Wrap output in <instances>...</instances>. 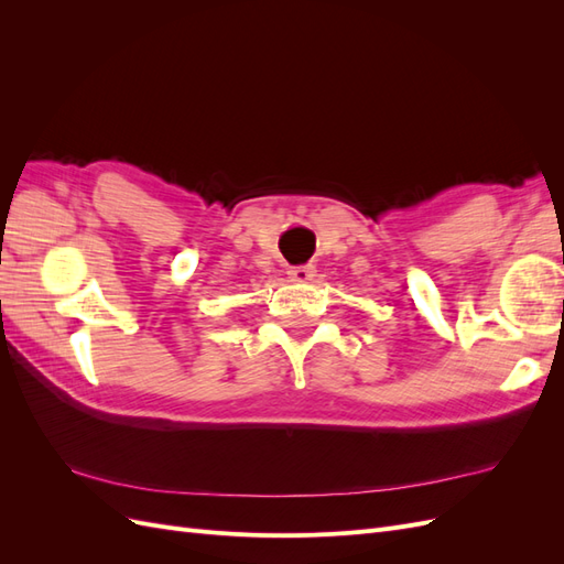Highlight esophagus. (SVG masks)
<instances>
[{
	"mask_svg": "<svg viewBox=\"0 0 564 564\" xmlns=\"http://www.w3.org/2000/svg\"><path fill=\"white\" fill-rule=\"evenodd\" d=\"M289 278L296 280V282H308L315 278V268L313 265H299L289 270Z\"/></svg>",
	"mask_w": 564,
	"mask_h": 564,
	"instance_id": "obj_1",
	"label": "esophagus"
}]
</instances>
